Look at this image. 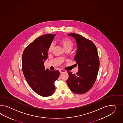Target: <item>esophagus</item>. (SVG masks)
Masks as SVG:
<instances>
[{"label":"esophagus","mask_w":123,"mask_h":123,"mask_svg":"<svg viewBox=\"0 0 123 123\" xmlns=\"http://www.w3.org/2000/svg\"><path fill=\"white\" fill-rule=\"evenodd\" d=\"M59 71H60V73H62L66 72V71L65 70H62V69H60Z\"/></svg>","instance_id":"1"}]
</instances>
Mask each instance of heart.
<instances>
[{"instance_id": "1", "label": "heart", "mask_w": 123, "mask_h": 123, "mask_svg": "<svg viewBox=\"0 0 123 123\" xmlns=\"http://www.w3.org/2000/svg\"><path fill=\"white\" fill-rule=\"evenodd\" d=\"M59 43L63 46L65 50H71L73 47V42L69 38L66 37H62L60 38L59 40ZM54 45L53 43L50 44L48 51L49 52H51L53 49Z\"/></svg>"}]
</instances>
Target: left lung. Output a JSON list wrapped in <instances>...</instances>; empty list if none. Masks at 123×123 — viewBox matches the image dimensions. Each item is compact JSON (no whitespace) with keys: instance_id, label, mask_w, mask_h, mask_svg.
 I'll use <instances>...</instances> for the list:
<instances>
[{"instance_id":"left-lung-1","label":"left lung","mask_w":123,"mask_h":123,"mask_svg":"<svg viewBox=\"0 0 123 123\" xmlns=\"http://www.w3.org/2000/svg\"><path fill=\"white\" fill-rule=\"evenodd\" d=\"M76 41L77 50L74 60L78 65V72L73 74L68 72L67 83L70 90L76 94L86 93L96 80L99 68V60L97 48L93 42L76 33H69Z\"/></svg>"}]
</instances>
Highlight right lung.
Returning a JSON list of instances; mask_svg holds the SVG:
<instances>
[{
  "label": "right lung",
  "mask_w": 123,
  "mask_h": 123,
  "mask_svg": "<svg viewBox=\"0 0 123 123\" xmlns=\"http://www.w3.org/2000/svg\"><path fill=\"white\" fill-rule=\"evenodd\" d=\"M56 34L39 37L24 50L22 57L24 75L30 86L43 97L50 96L55 92V81L60 76L58 70L45 69L48 49Z\"/></svg>",
  "instance_id": "right-lung-1"
}]
</instances>
